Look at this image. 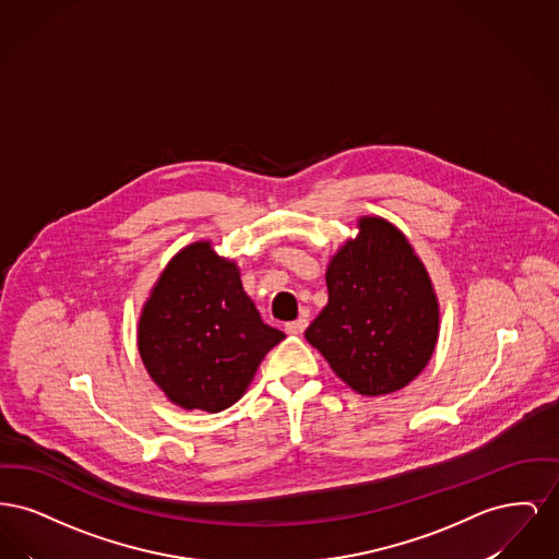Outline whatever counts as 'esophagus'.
Wrapping results in <instances>:
<instances>
[{
  "label": "esophagus",
  "mask_w": 559,
  "mask_h": 559,
  "mask_svg": "<svg viewBox=\"0 0 559 559\" xmlns=\"http://www.w3.org/2000/svg\"><path fill=\"white\" fill-rule=\"evenodd\" d=\"M306 326H308V319H304V317H301V319L292 320V322L285 324V329H287L289 335H301V333L306 331Z\"/></svg>",
  "instance_id": "34e87169"
}]
</instances>
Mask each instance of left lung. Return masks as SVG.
<instances>
[{"instance_id": "obj_1", "label": "left lung", "mask_w": 559, "mask_h": 559, "mask_svg": "<svg viewBox=\"0 0 559 559\" xmlns=\"http://www.w3.org/2000/svg\"><path fill=\"white\" fill-rule=\"evenodd\" d=\"M326 270L329 304L306 340L362 396L392 394L426 369L438 342V299L396 226L362 217Z\"/></svg>"}]
</instances>
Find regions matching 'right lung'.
<instances>
[{
    "label": "right lung",
    "instance_id": "right-lung-1",
    "mask_svg": "<svg viewBox=\"0 0 559 559\" xmlns=\"http://www.w3.org/2000/svg\"><path fill=\"white\" fill-rule=\"evenodd\" d=\"M283 340L242 292L239 267L210 242L188 245L167 264L138 326L142 362L165 396L207 413L233 406Z\"/></svg>",
    "mask_w": 559,
    "mask_h": 559
}]
</instances>
